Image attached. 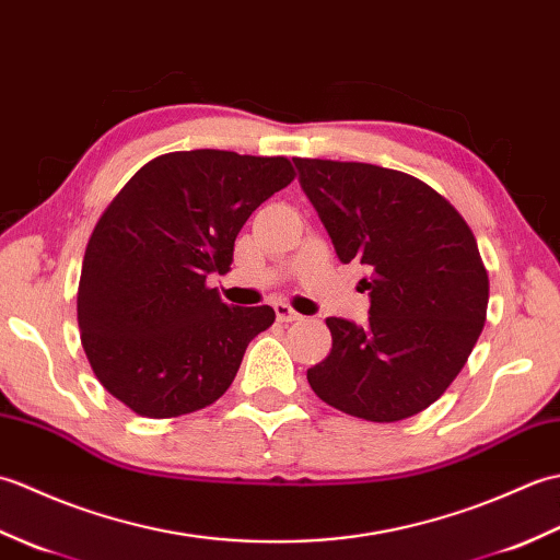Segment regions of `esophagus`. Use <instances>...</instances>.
<instances>
[{"instance_id": "esophagus-1", "label": "esophagus", "mask_w": 560, "mask_h": 560, "mask_svg": "<svg viewBox=\"0 0 560 560\" xmlns=\"http://www.w3.org/2000/svg\"><path fill=\"white\" fill-rule=\"evenodd\" d=\"M273 313H277L279 323H295V319H301V313H295L289 303H277L273 305Z\"/></svg>"}]
</instances>
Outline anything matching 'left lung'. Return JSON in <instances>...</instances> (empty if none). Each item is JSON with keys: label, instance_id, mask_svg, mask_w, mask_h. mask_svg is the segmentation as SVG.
<instances>
[{"label": "left lung", "instance_id": "left-lung-1", "mask_svg": "<svg viewBox=\"0 0 560 560\" xmlns=\"http://www.w3.org/2000/svg\"><path fill=\"white\" fill-rule=\"evenodd\" d=\"M293 161L337 257L371 271L361 279L371 317H327L331 351L307 383L359 419H409L450 387L483 329L489 273L477 237L419 177L371 163Z\"/></svg>", "mask_w": 560, "mask_h": 560}]
</instances>
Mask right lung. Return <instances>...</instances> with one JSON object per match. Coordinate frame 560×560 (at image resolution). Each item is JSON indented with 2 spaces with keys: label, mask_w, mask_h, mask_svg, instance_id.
I'll list each match as a JSON object with an SVG mask.
<instances>
[{
  "label": "right lung",
  "mask_w": 560,
  "mask_h": 560,
  "mask_svg": "<svg viewBox=\"0 0 560 560\" xmlns=\"http://www.w3.org/2000/svg\"><path fill=\"white\" fill-rule=\"evenodd\" d=\"M283 156L175 151L149 161L105 209L83 255L77 317L101 385L147 419H173L231 387L269 305L231 307L225 273L245 221L293 180Z\"/></svg>",
  "instance_id": "add662e5"
}]
</instances>
